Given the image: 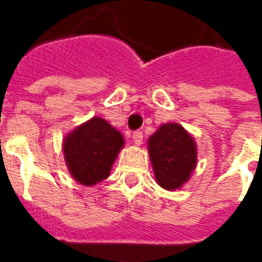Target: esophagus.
I'll use <instances>...</instances> for the list:
<instances>
[{"label":"esophagus","instance_id":"obj_1","mask_svg":"<svg viewBox=\"0 0 262 262\" xmlns=\"http://www.w3.org/2000/svg\"><path fill=\"white\" fill-rule=\"evenodd\" d=\"M143 132L140 130H136L135 133H133V141H135L136 145H140V144H143Z\"/></svg>","mask_w":262,"mask_h":262}]
</instances>
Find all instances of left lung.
I'll list each match as a JSON object with an SVG mask.
<instances>
[{
	"instance_id": "8db88e82",
	"label": "left lung",
	"mask_w": 262,
	"mask_h": 262,
	"mask_svg": "<svg viewBox=\"0 0 262 262\" xmlns=\"http://www.w3.org/2000/svg\"><path fill=\"white\" fill-rule=\"evenodd\" d=\"M155 178L160 186L175 190L186 182L195 167L194 140L178 123H166L148 140Z\"/></svg>"
}]
</instances>
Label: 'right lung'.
I'll use <instances>...</instances> for the list:
<instances>
[{
  "label": "right lung",
  "instance_id": "add662e5",
  "mask_svg": "<svg viewBox=\"0 0 262 262\" xmlns=\"http://www.w3.org/2000/svg\"><path fill=\"white\" fill-rule=\"evenodd\" d=\"M122 147V135L103 118L94 117L67 136L63 154L72 177L92 186L108 177Z\"/></svg>",
  "mask_w": 262,
  "mask_h": 262
}]
</instances>
